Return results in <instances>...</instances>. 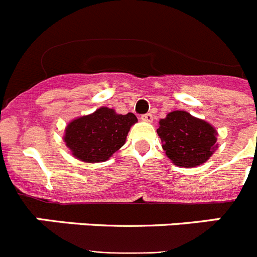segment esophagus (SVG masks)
<instances>
[{
	"mask_svg": "<svg viewBox=\"0 0 257 257\" xmlns=\"http://www.w3.org/2000/svg\"><path fill=\"white\" fill-rule=\"evenodd\" d=\"M142 121L144 122H152L153 121V115L151 113H147V114H143L142 115Z\"/></svg>",
	"mask_w": 257,
	"mask_h": 257,
	"instance_id": "1",
	"label": "esophagus"
}]
</instances>
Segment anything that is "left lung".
I'll use <instances>...</instances> for the list:
<instances>
[{
	"mask_svg": "<svg viewBox=\"0 0 257 257\" xmlns=\"http://www.w3.org/2000/svg\"><path fill=\"white\" fill-rule=\"evenodd\" d=\"M157 134L166 156L184 169L207 162L219 147L216 128L185 110H174L160 119Z\"/></svg>",
	"mask_w": 257,
	"mask_h": 257,
	"instance_id": "obj_1",
	"label": "left lung"
}]
</instances>
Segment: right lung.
I'll return each instance as SVG.
<instances>
[{"label": "right lung", "mask_w": 257, "mask_h": 257, "mask_svg": "<svg viewBox=\"0 0 257 257\" xmlns=\"http://www.w3.org/2000/svg\"><path fill=\"white\" fill-rule=\"evenodd\" d=\"M136 122L134 113L118 114L114 109L101 106L94 113L72 119L65 126L63 140L77 160L105 162L123 147L127 134Z\"/></svg>", "instance_id": "right-lung-1"}]
</instances>
